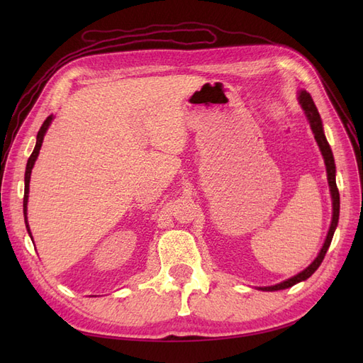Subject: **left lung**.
Here are the masks:
<instances>
[{"mask_svg": "<svg viewBox=\"0 0 363 363\" xmlns=\"http://www.w3.org/2000/svg\"><path fill=\"white\" fill-rule=\"evenodd\" d=\"M298 103L301 106V108L306 113V118L307 121H309L311 124V128L313 131L315 135V140L318 147H320L321 150V155L324 157V163H325V168H327V180H328V186H330V194H332V204H333V216H332V224H330V228H328V233H327V238H325V242L321 248V251L318 252L316 259L311 263L309 267H307L304 271H301L300 274H296V276L284 280L279 284H274V286H265V288H259L262 291H280V289H286V288H291L294 286V284L300 283V281H304L309 279L312 274L318 269V267L321 265V262L324 260V256L325 252L328 250V247H330L332 244V239H333V235H335V230L337 227V221H339V191H337V186H336V167H335V159H333V152H332V148L330 145H328V142L325 139V135H324V130H323V121H321V116L320 113H318V108L312 100V96L309 92L306 91H300L298 92Z\"/></svg>", "mask_w": 363, "mask_h": 363, "instance_id": "obj_1", "label": "left lung"}]
</instances>
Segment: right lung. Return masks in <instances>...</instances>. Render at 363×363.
<instances>
[{
	"label": "right lung",
	"mask_w": 363,
	"mask_h": 363,
	"mask_svg": "<svg viewBox=\"0 0 363 363\" xmlns=\"http://www.w3.org/2000/svg\"><path fill=\"white\" fill-rule=\"evenodd\" d=\"M52 115H50L45 121H43V124H42V127H40V130L38 131V138H36V147H35V150H33V152H31V156L28 157V162H27V168H26V179H24V182H26V188H24V219H26V227H27V232H28V235L31 236V232H30V227H28V223H27V203H28V188H30V175H31V169H33V167H35V162H36V159H38V156H39V150H40V147H42V142H43V136H45V133H47V130H48V127H50V124H51V121H52Z\"/></svg>",
	"instance_id": "add662e5"
}]
</instances>
